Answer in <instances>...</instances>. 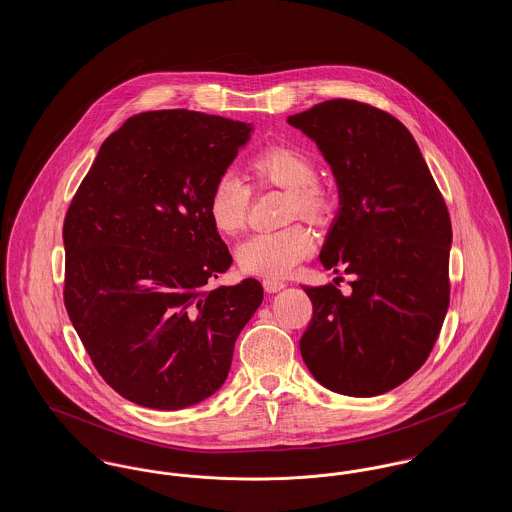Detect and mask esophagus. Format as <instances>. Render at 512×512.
Returning a JSON list of instances; mask_svg holds the SVG:
<instances>
[{"label":"esophagus","mask_w":512,"mask_h":512,"mask_svg":"<svg viewBox=\"0 0 512 512\" xmlns=\"http://www.w3.org/2000/svg\"><path fill=\"white\" fill-rule=\"evenodd\" d=\"M263 288H265L267 293H276L284 290L286 284L280 282V280H274V278H267V280H263Z\"/></svg>","instance_id":"1"}]
</instances>
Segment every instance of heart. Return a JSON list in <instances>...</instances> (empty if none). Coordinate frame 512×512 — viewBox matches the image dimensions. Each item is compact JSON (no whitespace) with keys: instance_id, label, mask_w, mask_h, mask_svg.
Returning <instances> with one entry per match:
<instances>
[{"instance_id":"heart-1","label":"heart","mask_w":512,"mask_h":512,"mask_svg":"<svg viewBox=\"0 0 512 512\" xmlns=\"http://www.w3.org/2000/svg\"><path fill=\"white\" fill-rule=\"evenodd\" d=\"M251 172L259 184L290 192L288 211L313 224H326L334 217L336 197L317 184L315 159L299 147L268 146L251 159ZM251 190L244 178L226 171L215 180L209 194V219L224 236H234L245 226ZM315 249L311 234L303 226H290L278 232H261L238 247V265L255 276L288 278Z\"/></svg>"}]
</instances>
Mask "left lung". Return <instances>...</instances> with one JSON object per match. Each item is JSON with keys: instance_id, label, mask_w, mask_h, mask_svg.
I'll return each instance as SVG.
<instances>
[{"instance_id": "left-lung-1", "label": "left lung", "mask_w": 512, "mask_h": 512, "mask_svg": "<svg viewBox=\"0 0 512 512\" xmlns=\"http://www.w3.org/2000/svg\"><path fill=\"white\" fill-rule=\"evenodd\" d=\"M288 122L317 144L338 186L318 259L355 276L349 295L301 286L313 301L301 357L328 390L386 393L424 365L449 307L445 201L413 134L390 113L330 99Z\"/></svg>"}]
</instances>
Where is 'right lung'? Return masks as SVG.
<instances>
[{
	"label": "right lung",
	"instance_id": "right-lung-1",
	"mask_svg": "<svg viewBox=\"0 0 512 512\" xmlns=\"http://www.w3.org/2000/svg\"><path fill=\"white\" fill-rule=\"evenodd\" d=\"M253 124L186 109L130 117L101 147L63 224L65 307L103 380L159 411L222 388L234 345L263 301L232 265L209 194Z\"/></svg>",
	"mask_w": 512,
	"mask_h": 512
}]
</instances>
